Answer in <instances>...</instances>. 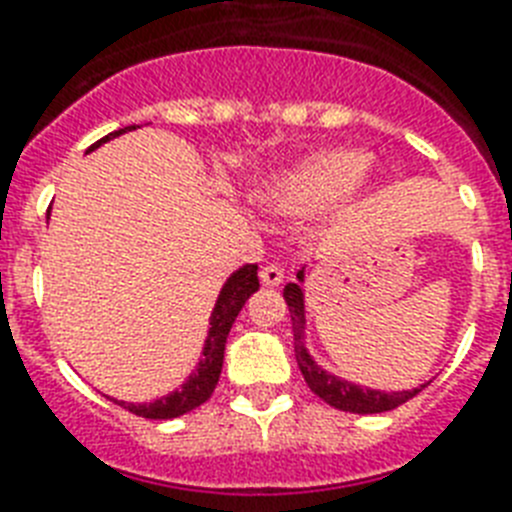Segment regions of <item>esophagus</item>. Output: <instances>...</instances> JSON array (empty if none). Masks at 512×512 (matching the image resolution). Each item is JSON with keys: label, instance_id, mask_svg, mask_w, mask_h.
Instances as JSON below:
<instances>
[{"label": "esophagus", "instance_id": "1", "mask_svg": "<svg viewBox=\"0 0 512 512\" xmlns=\"http://www.w3.org/2000/svg\"><path fill=\"white\" fill-rule=\"evenodd\" d=\"M259 277L266 287H277V285H282V280H285V272H282L280 264H266V266H261Z\"/></svg>", "mask_w": 512, "mask_h": 512}]
</instances>
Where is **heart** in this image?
Listing matches in <instances>:
<instances>
[{
  "mask_svg": "<svg viewBox=\"0 0 512 512\" xmlns=\"http://www.w3.org/2000/svg\"><path fill=\"white\" fill-rule=\"evenodd\" d=\"M369 172V154L363 151H322L274 175L261 188V204L272 214H308L337 204L361 185Z\"/></svg>",
  "mask_w": 512,
  "mask_h": 512,
  "instance_id": "1",
  "label": "heart"
}]
</instances>
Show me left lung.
<instances>
[{
	"label": "left lung",
	"mask_w": 512,
	"mask_h": 512,
	"mask_svg": "<svg viewBox=\"0 0 512 512\" xmlns=\"http://www.w3.org/2000/svg\"><path fill=\"white\" fill-rule=\"evenodd\" d=\"M298 282H287L285 285V303L290 308V322H293V335H295V361H298V369H301L303 379L311 387L314 395L329 403L337 411H348V413H384L398 408V405L408 403L411 398H416L418 392L424 390L426 384L421 387H413V390L403 392H382V390H366L361 384H353L348 379H340L335 374H329L327 369H322L319 363L311 358L306 348V301H303V277L306 272L295 274Z\"/></svg>",
	"instance_id": "left-lung-1"
}]
</instances>
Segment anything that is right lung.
<instances>
[{"label": "right lung", "mask_w": 512, "mask_h": 512, "mask_svg": "<svg viewBox=\"0 0 512 512\" xmlns=\"http://www.w3.org/2000/svg\"><path fill=\"white\" fill-rule=\"evenodd\" d=\"M135 130V125L122 130H114L107 138L96 141L88 151L99 149L101 143H107L109 138H117V135ZM259 266L246 264L240 266L238 272H232L227 277V282L219 290V298L214 303V311H211L209 319V335L204 342V353H201V361H198L196 371L185 379V384H180V390L164 395V398L154 400V403H122V400H114L117 405H122L125 411L135 413V416L143 418H177L183 413L193 411L201 403L211 398V392L217 387L219 374H222V361H225V342L230 335L232 324L238 319L240 308L246 306V301L251 298L256 290H259Z\"/></svg>", "instance_id": "1"}]
</instances>
